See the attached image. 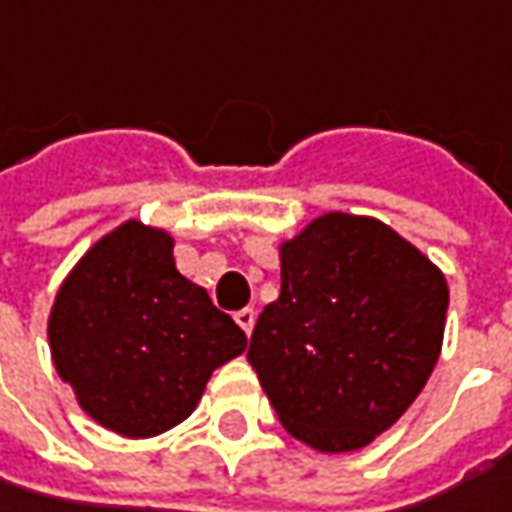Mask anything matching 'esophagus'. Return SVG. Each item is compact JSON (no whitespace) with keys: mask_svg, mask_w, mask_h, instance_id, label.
<instances>
[{"mask_svg":"<svg viewBox=\"0 0 512 512\" xmlns=\"http://www.w3.org/2000/svg\"><path fill=\"white\" fill-rule=\"evenodd\" d=\"M255 309H240V312H234V321H237V326L246 332V335H252V329H255Z\"/></svg>","mask_w":512,"mask_h":512,"instance_id":"obj_1","label":"esophagus"}]
</instances>
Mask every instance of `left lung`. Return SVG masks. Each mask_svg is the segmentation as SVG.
<instances>
[{
	"mask_svg": "<svg viewBox=\"0 0 512 512\" xmlns=\"http://www.w3.org/2000/svg\"><path fill=\"white\" fill-rule=\"evenodd\" d=\"M280 295L257 318L249 364L280 424L318 453H355L433 375L450 289L407 237L326 212L280 243Z\"/></svg>",
	"mask_w": 512,
	"mask_h": 512,
	"instance_id": "1",
	"label": "left lung"
}]
</instances>
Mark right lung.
Returning a JSON list of instances; mask_svg holds the SVG:
<instances>
[{
  "label": "right lung",
  "mask_w": 512,
  "mask_h": 512,
  "mask_svg": "<svg viewBox=\"0 0 512 512\" xmlns=\"http://www.w3.org/2000/svg\"><path fill=\"white\" fill-rule=\"evenodd\" d=\"M48 346L88 418L123 438H154L189 418L246 335L180 275L171 232L131 217L56 289Z\"/></svg>",
  "instance_id": "1"
}]
</instances>
